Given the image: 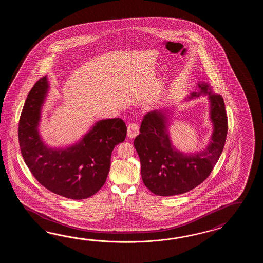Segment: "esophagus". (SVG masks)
I'll return each instance as SVG.
<instances>
[{
  "instance_id": "1",
  "label": "esophagus",
  "mask_w": 263,
  "mask_h": 263,
  "mask_svg": "<svg viewBox=\"0 0 263 263\" xmlns=\"http://www.w3.org/2000/svg\"><path fill=\"white\" fill-rule=\"evenodd\" d=\"M139 134V126L136 123H130L128 126V136L129 138H134Z\"/></svg>"
}]
</instances>
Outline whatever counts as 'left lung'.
<instances>
[{"mask_svg":"<svg viewBox=\"0 0 263 263\" xmlns=\"http://www.w3.org/2000/svg\"><path fill=\"white\" fill-rule=\"evenodd\" d=\"M185 101L208 95L213 133L207 146L195 153H185L174 146L169 134V109L146 112L134 139L141 162L144 184L157 196H172L193 190L210 176L223 151L228 134V117L222 96L213 94L208 83L197 84Z\"/></svg>","mask_w":263,"mask_h":263,"instance_id":"8db88e82","label":"left lung"}]
</instances>
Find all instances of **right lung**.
<instances>
[{
  "label": "right lung",
  "instance_id": "obj_1",
  "mask_svg": "<svg viewBox=\"0 0 263 263\" xmlns=\"http://www.w3.org/2000/svg\"><path fill=\"white\" fill-rule=\"evenodd\" d=\"M50 90L47 76L29 92L18 123V142L23 160L45 188L70 199L95 195L106 181L115 146L127 134L121 118L97 121L75 144L50 147L40 134L41 109Z\"/></svg>",
  "mask_w": 263,
  "mask_h": 263
}]
</instances>
